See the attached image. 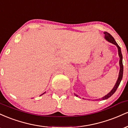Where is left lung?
<instances>
[{
	"mask_svg": "<svg viewBox=\"0 0 128 128\" xmlns=\"http://www.w3.org/2000/svg\"><path fill=\"white\" fill-rule=\"evenodd\" d=\"M104 34H105V38L108 41V42H111V43L113 44L116 45V46L118 48V55H119L120 57V60H119V65H120V72H119V74H118V79H117V82H116L115 86H114V88L112 89V90L109 93L107 94L106 95H105V96L103 97V98H101V99H96L97 100H105L108 99V98H110L114 92H116V91L117 90V88L118 86H119L120 82H121L122 79L123 78V62H122V60H123V56H122V52H121V49H120V46L118 45V44L114 40V38L112 37V36L109 33H108L107 32H104ZM76 96L78 97V95L74 94Z\"/></svg>",
	"mask_w": 128,
	"mask_h": 128,
	"instance_id": "1",
	"label": "left lung"
}]
</instances>
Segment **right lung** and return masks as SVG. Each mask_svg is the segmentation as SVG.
Instances as JSON below:
<instances>
[{"mask_svg":"<svg viewBox=\"0 0 128 128\" xmlns=\"http://www.w3.org/2000/svg\"><path fill=\"white\" fill-rule=\"evenodd\" d=\"M44 93H43V94H44Z\"/></svg>","mask_w":128,"mask_h":128,"instance_id":"add662e5","label":"right lung"}]
</instances>
